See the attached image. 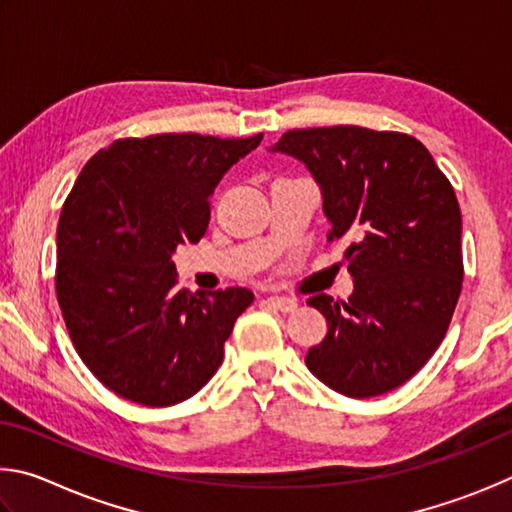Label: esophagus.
<instances>
[{
  "instance_id": "esophagus-1",
  "label": "esophagus",
  "mask_w": 512,
  "mask_h": 512,
  "mask_svg": "<svg viewBox=\"0 0 512 512\" xmlns=\"http://www.w3.org/2000/svg\"><path fill=\"white\" fill-rule=\"evenodd\" d=\"M267 306H272L274 310H281V312H294L297 310V299H290V297H267L265 299Z\"/></svg>"
}]
</instances>
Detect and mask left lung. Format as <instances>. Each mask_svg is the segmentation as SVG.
Instances as JSON below:
<instances>
[{
	"label": "left lung",
	"mask_w": 512,
	"mask_h": 512,
	"mask_svg": "<svg viewBox=\"0 0 512 512\" xmlns=\"http://www.w3.org/2000/svg\"><path fill=\"white\" fill-rule=\"evenodd\" d=\"M272 150L315 175L328 242H351L355 292L348 301L308 299L328 333L306 366L348 398L398 389L443 342L461 294V209L450 179L416 137L391 130H288Z\"/></svg>",
	"instance_id": "left-lung-1"
}]
</instances>
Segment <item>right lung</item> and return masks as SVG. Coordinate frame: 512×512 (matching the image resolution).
I'll use <instances>...</instances> for the list:
<instances>
[{"mask_svg":"<svg viewBox=\"0 0 512 512\" xmlns=\"http://www.w3.org/2000/svg\"><path fill=\"white\" fill-rule=\"evenodd\" d=\"M261 139H116L80 170L58 222L56 294L80 360L116 396L177 405L222 364L254 294L177 290L173 251L202 240L213 188Z\"/></svg>","mask_w":512,"mask_h":512,"instance_id":"1","label":"right lung"}]
</instances>
